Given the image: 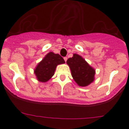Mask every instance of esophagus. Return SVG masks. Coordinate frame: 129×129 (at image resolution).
I'll return each mask as SVG.
<instances>
[{"label":"esophagus","instance_id":"34e87169","mask_svg":"<svg viewBox=\"0 0 129 129\" xmlns=\"http://www.w3.org/2000/svg\"><path fill=\"white\" fill-rule=\"evenodd\" d=\"M64 60L65 61V62H67V57H64Z\"/></svg>","mask_w":129,"mask_h":129}]
</instances>
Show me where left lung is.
Returning <instances> with one entry per match:
<instances>
[{
    "instance_id": "1",
    "label": "left lung",
    "mask_w": 129,
    "mask_h": 129,
    "mask_svg": "<svg viewBox=\"0 0 129 129\" xmlns=\"http://www.w3.org/2000/svg\"><path fill=\"white\" fill-rule=\"evenodd\" d=\"M67 62L70 67L73 78L79 86H86L93 82L95 70L82 57L75 53Z\"/></svg>"
}]
</instances>
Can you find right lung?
Instances as JSON below:
<instances>
[{
	"label": "right lung",
	"instance_id": "right-lung-1",
	"mask_svg": "<svg viewBox=\"0 0 129 129\" xmlns=\"http://www.w3.org/2000/svg\"><path fill=\"white\" fill-rule=\"evenodd\" d=\"M65 62L63 58L53 52L48 53L35 69V74L41 82H46L53 76L57 65Z\"/></svg>",
	"mask_w": 129,
	"mask_h": 129
}]
</instances>
